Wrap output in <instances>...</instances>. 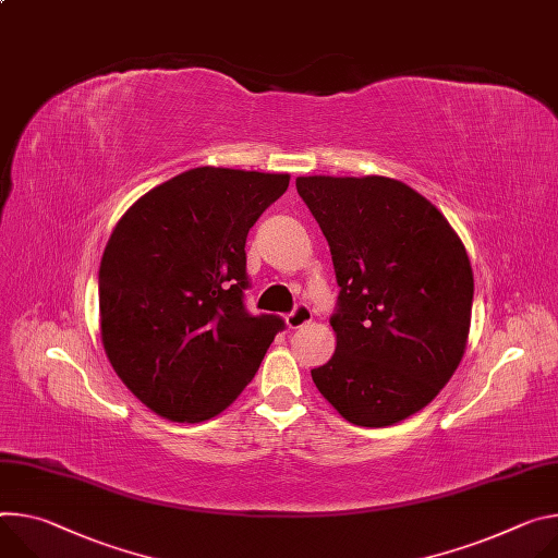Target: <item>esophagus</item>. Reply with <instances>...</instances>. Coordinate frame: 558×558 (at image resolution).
Masks as SVG:
<instances>
[{"label": "esophagus", "instance_id": "34e87169", "mask_svg": "<svg viewBox=\"0 0 558 558\" xmlns=\"http://www.w3.org/2000/svg\"><path fill=\"white\" fill-rule=\"evenodd\" d=\"M312 318H314L312 310L300 302V305H295V310L291 314L284 316V323H287L289 329H300V327H305L307 323H312Z\"/></svg>", "mask_w": 558, "mask_h": 558}]
</instances>
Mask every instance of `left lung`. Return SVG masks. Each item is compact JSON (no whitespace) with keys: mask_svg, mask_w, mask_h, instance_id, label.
Returning a JSON list of instances; mask_svg holds the SVG:
<instances>
[{"mask_svg":"<svg viewBox=\"0 0 558 558\" xmlns=\"http://www.w3.org/2000/svg\"><path fill=\"white\" fill-rule=\"evenodd\" d=\"M329 242L336 351L312 369L349 423L387 427L438 396L459 367L474 274L447 218L418 191L383 175L295 178Z\"/></svg>","mask_w":558,"mask_h":558,"instance_id":"8db88e82","label":"left lung"}]
</instances>
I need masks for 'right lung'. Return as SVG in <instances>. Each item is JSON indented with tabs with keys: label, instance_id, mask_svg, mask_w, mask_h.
<instances>
[{
	"label": "right lung",
	"instance_id": "obj_1",
	"mask_svg": "<svg viewBox=\"0 0 558 558\" xmlns=\"http://www.w3.org/2000/svg\"><path fill=\"white\" fill-rule=\"evenodd\" d=\"M289 173L184 171L144 193L99 263V331L122 383L178 423L225 412L284 320L244 307L246 233Z\"/></svg>",
	"mask_w": 558,
	"mask_h": 558
}]
</instances>
